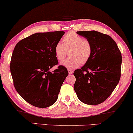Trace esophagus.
Returning a JSON list of instances; mask_svg holds the SVG:
<instances>
[{
  "instance_id": "34e87169",
  "label": "esophagus",
  "mask_w": 133,
  "mask_h": 133,
  "mask_svg": "<svg viewBox=\"0 0 133 133\" xmlns=\"http://www.w3.org/2000/svg\"><path fill=\"white\" fill-rule=\"evenodd\" d=\"M68 73H69V75H70V74H73V72H74V71H73V70H70V69H68Z\"/></svg>"
}]
</instances>
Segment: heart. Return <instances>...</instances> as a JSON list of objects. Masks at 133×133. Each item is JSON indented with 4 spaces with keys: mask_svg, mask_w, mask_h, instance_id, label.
Here are the masks:
<instances>
[{
    "mask_svg": "<svg viewBox=\"0 0 133 133\" xmlns=\"http://www.w3.org/2000/svg\"><path fill=\"white\" fill-rule=\"evenodd\" d=\"M68 51L69 57L62 64L69 69H75L89 60L92 54V45L88 39L75 32L69 31L63 37V43L57 42L55 47V56L58 61L65 58Z\"/></svg>",
    "mask_w": 133,
    "mask_h": 133,
    "instance_id": "heart-1",
    "label": "heart"
}]
</instances>
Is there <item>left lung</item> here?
Here are the masks:
<instances>
[{"instance_id": "8db88e82", "label": "left lung", "mask_w": 133, "mask_h": 133, "mask_svg": "<svg viewBox=\"0 0 133 133\" xmlns=\"http://www.w3.org/2000/svg\"><path fill=\"white\" fill-rule=\"evenodd\" d=\"M77 34L91 42L92 54L87 63L74 73L75 91L84 103L101 104L111 95L119 82L121 51L108 35L94 30L77 31Z\"/></svg>"}]
</instances>
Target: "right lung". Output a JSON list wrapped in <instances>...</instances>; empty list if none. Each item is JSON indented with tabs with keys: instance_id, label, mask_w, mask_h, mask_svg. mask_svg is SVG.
I'll return each instance as SVG.
<instances>
[{
	"instance_id": "1",
	"label": "right lung",
	"mask_w": 133,
	"mask_h": 133,
	"mask_svg": "<svg viewBox=\"0 0 133 133\" xmlns=\"http://www.w3.org/2000/svg\"><path fill=\"white\" fill-rule=\"evenodd\" d=\"M65 32H37L21 40L14 48L10 63L14 85L21 96L35 107L46 108L57 100L68 72L58 64L55 47Z\"/></svg>"
}]
</instances>
